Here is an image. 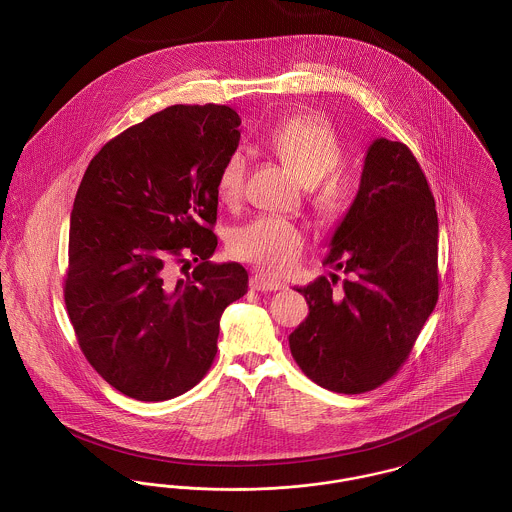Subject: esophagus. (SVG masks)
<instances>
[{
  "label": "esophagus",
  "instance_id": "1",
  "mask_svg": "<svg viewBox=\"0 0 512 512\" xmlns=\"http://www.w3.org/2000/svg\"><path fill=\"white\" fill-rule=\"evenodd\" d=\"M249 286H251V290H255V292H276V290H280L282 288V284L280 282H272V280H268L265 276H253L251 280H249Z\"/></svg>",
  "mask_w": 512,
  "mask_h": 512
}]
</instances>
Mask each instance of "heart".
Returning <instances> with one entry per match:
<instances>
[{"label": "heart", "instance_id": "b5f03b06", "mask_svg": "<svg viewBox=\"0 0 512 512\" xmlns=\"http://www.w3.org/2000/svg\"><path fill=\"white\" fill-rule=\"evenodd\" d=\"M270 147L288 165V169L305 186L318 182L334 171L341 161V144L330 122L318 115H299L278 124L270 136ZM247 157L242 149H234L222 163L217 192L222 201H236L244 190ZM343 201V186L328 180L317 197L318 207L326 215L338 213ZM232 253L270 276H286L297 267L303 249L305 232L282 217H257L249 220L230 238Z\"/></svg>", "mask_w": 512, "mask_h": 512}]
</instances>
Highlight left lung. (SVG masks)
I'll list each match as a JSON object with an SVG mask.
<instances>
[{"label": "left lung", "instance_id": "1", "mask_svg": "<svg viewBox=\"0 0 512 512\" xmlns=\"http://www.w3.org/2000/svg\"><path fill=\"white\" fill-rule=\"evenodd\" d=\"M326 267L305 288L309 317L292 334L299 368L318 386L365 393L382 386L413 349L438 303V213L411 149L376 138L355 201L336 226Z\"/></svg>", "mask_w": 512, "mask_h": 512}]
</instances>
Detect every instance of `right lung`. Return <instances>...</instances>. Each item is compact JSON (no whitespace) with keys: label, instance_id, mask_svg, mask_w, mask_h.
<instances>
[{"label":"right lung","instance_id":"obj_1","mask_svg":"<svg viewBox=\"0 0 512 512\" xmlns=\"http://www.w3.org/2000/svg\"><path fill=\"white\" fill-rule=\"evenodd\" d=\"M242 119L172 105L99 149L78 186L65 303L88 363L138 401L178 397L217 355L222 311L247 293L240 263L215 265L217 178ZM198 265L186 281L172 262Z\"/></svg>","mask_w":512,"mask_h":512}]
</instances>
